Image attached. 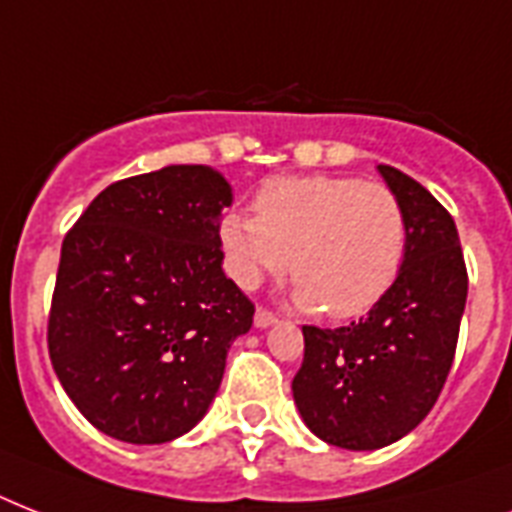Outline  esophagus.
Listing matches in <instances>:
<instances>
[{
  "label": "esophagus",
  "instance_id": "esophagus-1",
  "mask_svg": "<svg viewBox=\"0 0 512 512\" xmlns=\"http://www.w3.org/2000/svg\"><path fill=\"white\" fill-rule=\"evenodd\" d=\"M276 324V316H273L271 311H265V308H257L255 313V327L257 329H268Z\"/></svg>",
  "mask_w": 512,
  "mask_h": 512
}]
</instances>
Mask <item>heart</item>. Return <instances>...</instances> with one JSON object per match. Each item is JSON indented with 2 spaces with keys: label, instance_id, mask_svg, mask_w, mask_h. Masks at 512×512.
<instances>
[{
  "label": "heart",
  "instance_id": "heart-1",
  "mask_svg": "<svg viewBox=\"0 0 512 512\" xmlns=\"http://www.w3.org/2000/svg\"><path fill=\"white\" fill-rule=\"evenodd\" d=\"M255 215L225 212L217 223L225 268L244 289L289 263L303 311L358 319L396 284L406 255V215L380 183L340 175L271 177L252 199Z\"/></svg>",
  "mask_w": 512,
  "mask_h": 512
}]
</instances>
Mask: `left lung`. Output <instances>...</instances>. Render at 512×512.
I'll use <instances>...</instances> for the list:
<instances>
[{"instance_id":"obj_1","label":"left lung","mask_w":512,"mask_h":512,"mask_svg":"<svg viewBox=\"0 0 512 512\" xmlns=\"http://www.w3.org/2000/svg\"><path fill=\"white\" fill-rule=\"evenodd\" d=\"M377 172L406 215V255L396 284L350 327H303L305 356L292 380L313 436L372 452L412 433L452 369L468 300V271L452 215L404 172Z\"/></svg>"}]
</instances>
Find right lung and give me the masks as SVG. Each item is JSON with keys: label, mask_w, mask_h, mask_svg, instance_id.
<instances>
[{"label": "right lung", "mask_w": 512, "mask_h": 512, "mask_svg": "<svg viewBox=\"0 0 512 512\" xmlns=\"http://www.w3.org/2000/svg\"><path fill=\"white\" fill-rule=\"evenodd\" d=\"M231 183L170 164L98 193L60 249L52 369L106 436L167 444L196 428L255 305L223 273L217 223Z\"/></svg>", "instance_id": "1"}]
</instances>
